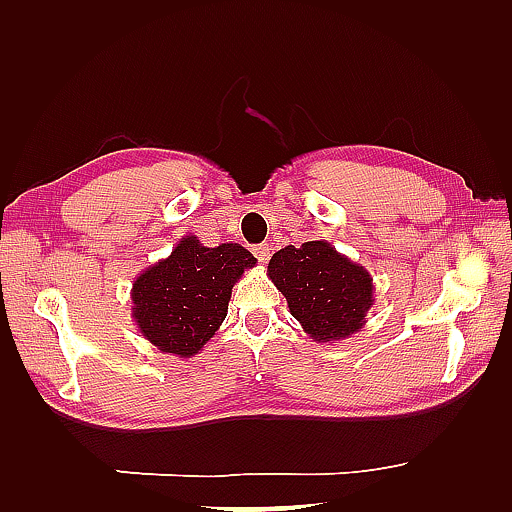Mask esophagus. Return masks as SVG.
<instances>
[{"mask_svg": "<svg viewBox=\"0 0 512 512\" xmlns=\"http://www.w3.org/2000/svg\"><path fill=\"white\" fill-rule=\"evenodd\" d=\"M253 253H255V257L259 259V262L266 264L268 259H270V246H268V244H257V246L253 248Z\"/></svg>", "mask_w": 512, "mask_h": 512, "instance_id": "obj_1", "label": "esophagus"}]
</instances>
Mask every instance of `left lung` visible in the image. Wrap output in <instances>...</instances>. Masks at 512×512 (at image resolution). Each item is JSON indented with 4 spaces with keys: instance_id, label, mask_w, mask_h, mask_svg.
Returning <instances> with one entry per match:
<instances>
[{
    "instance_id": "1",
    "label": "left lung",
    "mask_w": 512,
    "mask_h": 512,
    "mask_svg": "<svg viewBox=\"0 0 512 512\" xmlns=\"http://www.w3.org/2000/svg\"><path fill=\"white\" fill-rule=\"evenodd\" d=\"M268 277L286 297L303 332L319 343L356 334L374 306L372 275L325 239L277 250Z\"/></svg>"
}]
</instances>
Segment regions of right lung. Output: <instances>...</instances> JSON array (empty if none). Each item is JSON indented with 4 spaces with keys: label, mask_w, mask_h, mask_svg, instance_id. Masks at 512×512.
Segmentation results:
<instances>
[{
    "label": "right lung",
    "mask_w": 512,
    "mask_h": 512,
    "mask_svg": "<svg viewBox=\"0 0 512 512\" xmlns=\"http://www.w3.org/2000/svg\"><path fill=\"white\" fill-rule=\"evenodd\" d=\"M257 259L244 246H204L184 235L171 255L145 268L132 286L138 332L160 352L191 358L226 319L233 286Z\"/></svg>",
    "instance_id": "add662e5"
}]
</instances>
